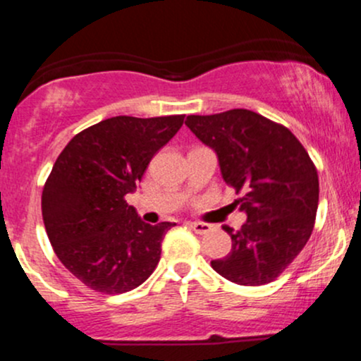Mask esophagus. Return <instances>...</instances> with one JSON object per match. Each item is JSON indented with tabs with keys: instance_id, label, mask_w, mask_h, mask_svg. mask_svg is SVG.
<instances>
[{
	"instance_id": "esophagus-1",
	"label": "esophagus",
	"mask_w": 361,
	"mask_h": 361,
	"mask_svg": "<svg viewBox=\"0 0 361 361\" xmlns=\"http://www.w3.org/2000/svg\"><path fill=\"white\" fill-rule=\"evenodd\" d=\"M186 224H188L190 229L195 231L197 234H205V233H209L210 229H212V227H210L209 224H205V222H186Z\"/></svg>"
}]
</instances>
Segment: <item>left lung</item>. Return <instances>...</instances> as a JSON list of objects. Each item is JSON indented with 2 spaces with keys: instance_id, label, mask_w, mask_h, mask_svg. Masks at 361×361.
<instances>
[{
  "instance_id": "obj_1",
  "label": "left lung",
  "mask_w": 361,
  "mask_h": 361,
  "mask_svg": "<svg viewBox=\"0 0 361 361\" xmlns=\"http://www.w3.org/2000/svg\"><path fill=\"white\" fill-rule=\"evenodd\" d=\"M186 127L219 157L224 181L243 197L235 200L247 221L226 258L212 268L238 285L270 283L304 250L319 204L317 169L299 139L280 123L234 109L188 115Z\"/></svg>"
}]
</instances>
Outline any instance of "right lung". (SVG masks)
<instances>
[{
  "instance_id": "right-lung-1",
  "label": "right lung",
  "mask_w": 361,
  "mask_h": 361,
  "mask_svg": "<svg viewBox=\"0 0 361 361\" xmlns=\"http://www.w3.org/2000/svg\"><path fill=\"white\" fill-rule=\"evenodd\" d=\"M183 120H102L74 135L54 163L42 192L45 231L61 263L91 290L128 292L159 263L164 234L176 224L140 221L126 195Z\"/></svg>"
}]
</instances>
